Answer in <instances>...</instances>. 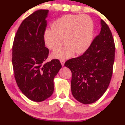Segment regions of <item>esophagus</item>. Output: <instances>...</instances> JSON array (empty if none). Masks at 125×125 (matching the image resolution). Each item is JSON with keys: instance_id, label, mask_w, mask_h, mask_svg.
Returning <instances> with one entry per match:
<instances>
[{"instance_id": "1", "label": "esophagus", "mask_w": 125, "mask_h": 125, "mask_svg": "<svg viewBox=\"0 0 125 125\" xmlns=\"http://www.w3.org/2000/svg\"><path fill=\"white\" fill-rule=\"evenodd\" d=\"M60 62H61V65H62V66H64V64H65V61L64 60H60Z\"/></svg>"}]
</instances>
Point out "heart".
<instances>
[{
  "label": "heart",
  "instance_id": "1",
  "mask_svg": "<svg viewBox=\"0 0 125 125\" xmlns=\"http://www.w3.org/2000/svg\"><path fill=\"white\" fill-rule=\"evenodd\" d=\"M93 20L88 15H65L56 20L52 28L44 31V44L48 49L55 50L64 42L66 45L56 49L52 56L56 59H69L74 53L81 54L89 48L93 40Z\"/></svg>",
  "mask_w": 125,
  "mask_h": 125
}]
</instances>
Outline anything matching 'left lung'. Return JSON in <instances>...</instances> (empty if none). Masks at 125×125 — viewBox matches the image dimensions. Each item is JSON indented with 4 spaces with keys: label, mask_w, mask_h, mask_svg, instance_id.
<instances>
[{
    "label": "left lung",
    "mask_w": 125,
    "mask_h": 125,
    "mask_svg": "<svg viewBox=\"0 0 125 125\" xmlns=\"http://www.w3.org/2000/svg\"><path fill=\"white\" fill-rule=\"evenodd\" d=\"M101 31L80 57L70 59L64 65L72 72L73 96L83 104L99 100L110 83L113 73L115 45L112 32L102 19Z\"/></svg>",
    "instance_id": "1"
}]
</instances>
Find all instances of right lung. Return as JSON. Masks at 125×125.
Returning a JSON list of instances; mask_svg holds the SVG:
<instances>
[{"label": "right lung", "instance_id": "add662e5", "mask_svg": "<svg viewBox=\"0 0 125 125\" xmlns=\"http://www.w3.org/2000/svg\"><path fill=\"white\" fill-rule=\"evenodd\" d=\"M47 10H40L25 19L16 33L12 47V65L17 85L30 100L42 102L54 91L53 80L62 66L59 60L45 62L49 50L43 34Z\"/></svg>", "mask_w": 125, "mask_h": 125}]
</instances>
